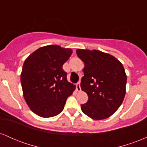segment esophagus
Masks as SVG:
<instances>
[{
    "label": "esophagus",
    "instance_id": "obj_1",
    "mask_svg": "<svg viewBox=\"0 0 147 147\" xmlns=\"http://www.w3.org/2000/svg\"><path fill=\"white\" fill-rule=\"evenodd\" d=\"M77 90L78 91V92H80V91H82V88H81V86H80V83H77Z\"/></svg>",
    "mask_w": 147,
    "mask_h": 147
}]
</instances>
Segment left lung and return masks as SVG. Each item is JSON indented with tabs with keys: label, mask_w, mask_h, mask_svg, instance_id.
I'll return each mask as SVG.
<instances>
[{
	"label": "left lung",
	"mask_w": 147,
	"mask_h": 147,
	"mask_svg": "<svg viewBox=\"0 0 147 147\" xmlns=\"http://www.w3.org/2000/svg\"><path fill=\"white\" fill-rule=\"evenodd\" d=\"M76 52L84 62L81 88L88 96V102L81 105L82 112L95 120L111 117L126 94L127 77L122 63L99 50L77 49Z\"/></svg>",
	"instance_id": "left-lung-1"
}]
</instances>
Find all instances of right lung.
<instances>
[{
    "label": "right lung",
    "instance_id": "add662e5",
    "mask_svg": "<svg viewBox=\"0 0 147 147\" xmlns=\"http://www.w3.org/2000/svg\"><path fill=\"white\" fill-rule=\"evenodd\" d=\"M72 53L70 48L50 45L37 49L25 60L21 74L23 97L37 115L51 117L59 114L75 90L62 68Z\"/></svg>",
    "mask_w": 147,
    "mask_h": 147
}]
</instances>
